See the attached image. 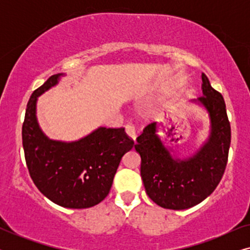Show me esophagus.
<instances>
[{
  "label": "esophagus",
  "mask_w": 250,
  "mask_h": 250,
  "mask_svg": "<svg viewBox=\"0 0 250 250\" xmlns=\"http://www.w3.org/2000/svg\"><path fill=\"white\" fill-rule=\"evenodd\" d=\"M125 131H126V134H127L129 138H131L133 141L135 142V140H136V132H135L134 126H133L132 124H127V125H126V127H125Z\"/></svg>",
  "instance_id": "1"
}]
</instances>
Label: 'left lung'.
<instances>
[{"label": "left lung", "mask_w": 250, "mask_h": 250, "mask_svg": "<svg viewBox=\"0 0 250 250\" xmlns=\"http://www.w3.org/2000/svg\"><path fill=\"white\" fill-rule=\"evenodd\" d=\"M203 97L189 101L205 110L209 119L207 139L189 156L181 157L160 134L163 123H152L136 139L141 157V177L146 194L167 209H188L210 196L227 167L231 127L225 102L201 74Z\"/></svg>", "instance_id": "1"}]
</instances>
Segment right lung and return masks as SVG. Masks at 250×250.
<instances>
[{
	"label": "right lung",
	"instance_id": "1",
	"mask_svg": "<svg viewBox=\"0 0 250 250\" xmlns=\"http://www.w3.org/2000/svg\"><path fill=\"white\" fill-rule=\"evenodd\" d=\"M64 76L53 75L33 92L22 125V146L37 189L61 207L81 209L95 206L108 196L122 157L134 142L125 128L102 126L75 141L50 139L37 121V100Z\"/></svg>",
	"mask_w": 250,
	"mask_h": 250
}]
</instances>
